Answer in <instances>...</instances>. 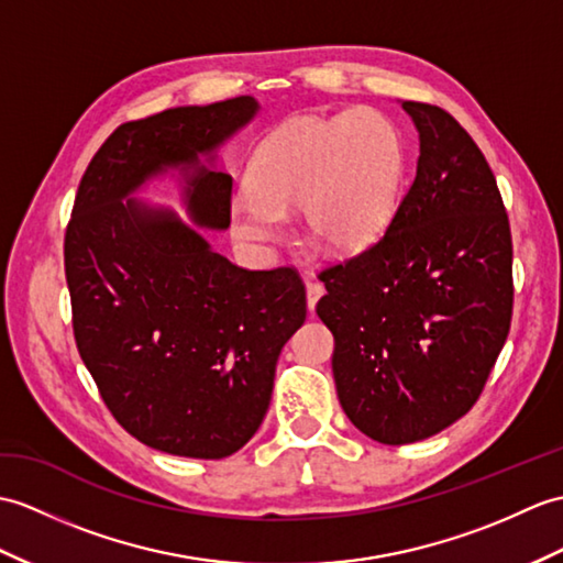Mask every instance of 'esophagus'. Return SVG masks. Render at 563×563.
Here are the masks:
<instances>
[{"label":"esophagus","instance_id":"1","mask_svg":"<svg viewBox=\"0 0 563 563\" xmlns=\"http://www.w3.org/2000/svg\"><path fill=\"white\" fill-rule=\"evenodd\" d=\"M321 295H323V285L317 283V280H307V307H309V311H313V307H317Z\"/></svg>","mask_w":563,"mask_h":563}]
</instances>
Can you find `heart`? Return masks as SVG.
Listing matches in <instances>:
<instances>
[{"instance_id":"b5f03b06","label":"heart","mask_w":563,"mask_h":563,"mask_svg":"<svg viewBox=\"0 0 563 563\" xmlns=\"http://www.w3.org/2000/svg\"><path fill=\"white\" fill-rule=\"evenodd\" d=\"M405 173L398 126L372 108L295 117L258 143L246 185L230 201L232 234L244 244L280 240L299 208L307 234L331 252L367 250L396 213Z\"/></svg>"}]
</instances>
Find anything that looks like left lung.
<instances>
[{
	"instance_id": "obj_1",
	"label": "left lung",
	"mask_w": 563,
	"mask_h": 563,
	"mask_svg": "<svg viewBox=\"0 0 563 563\" xmlns=\"http://www.w3.org/2000/svg\"><path fill=\"white\" fill-rule=\"evenodd\" d=\"M420 134L408 194L369 250L325 268L317 313L350 422L388 446L473 408L511 329V228L492 167L437 104L405 100Z\"/></svg>"
}]
</instances>
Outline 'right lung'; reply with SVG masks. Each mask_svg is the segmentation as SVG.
I'll use <instances>...</instances> for the list:
<instances>
[{"label": "right lung", "mask_w": 563, "mask_h": 563, "mask_svg": "<svg viewBox=\"0 0 563 563\" xmlns=\"http://www.w3.org/2000/svg\"><path fill=\"white\" fill-rule=\"evenodd\" d=\"M256 112L240 96L117 126L86 167L64 234L78 355L114 420L169 455L218 461L256 434L307 295L292 268L234 266L133 194L177 168L197 228L228 230L232 177L213 167L216 153Z\"/></svg>", "instance_id": "1"}]
</instances>
